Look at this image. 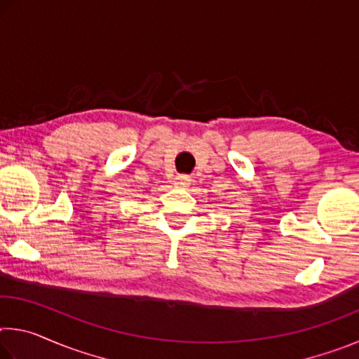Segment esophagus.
Masks as SVG:
<instances>
[{
  "mask_svg": "<svg viewBox=\"0 0 359 359\" xmlns=\"http://www.w3.org/2000/svg\"><path fill=\"white\" fill-rule=\"evenodd\" d=\"M174 184L180 188H185L190 185V177H188V175H177V177L174 179Z\"/></svg>",
  "mask_w": 359,
  "mask_h": 359,
  "instance_id": "esophagus-1",
  "label": "esophagus"
}]
</instances>
